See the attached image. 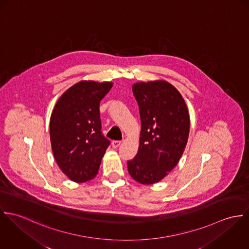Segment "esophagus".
I'll return each instance as SVG.
<instances>
[{"mask_svg": "<svg viewBox=\"0 0 249 249\" xmlns=\"http://www.w3.org/2000/svg\"><path fill=\"white\" fill-rule=\"evenodd\" d=\"M120 144H121V141H120V140H113V141L111 142V145H112L113 148H117Z\"/></svg>", "mask_w": 249, "mask_h": 249, "instance_id": "1", "label": "esophagus"}]
</instances>
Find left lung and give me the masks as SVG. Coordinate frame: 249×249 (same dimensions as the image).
I'll return each instance as SVG.
<instances>
[{"mask_svg": "<svg viewBox=\"0 0 249 249\" xmlns=\"http://www.w3.org/2000/svg\"><path fill=\"white\" fill-rule=\"evenodd\" d=\"M141 131L130 176L144 185L160 181L178 163L187 144L190 116L180 92L164 80L133 85Z\"/></svg>", "mask_w": 249, "mask_h": 249, "instance_id": "1", "label": "left lung"}]
</instances>
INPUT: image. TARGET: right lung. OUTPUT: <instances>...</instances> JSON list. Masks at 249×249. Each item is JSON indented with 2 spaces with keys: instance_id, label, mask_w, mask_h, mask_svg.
I'll use <instances>...</instances> for the list:
<instances>
[{
  "instance_id": "add662e5",
  "label": "right lung",
  "mask_w": 249,
  "mask_h": 249,
  "mask_svg": "<svg viewBox=\"0 0 249 249\" xmlns=\"http://www.w3.org/2000/svg\"><path fill=\"white\" fill-rule=\"evenodd\" d=\"M111 82L80 81L56 102L50 121L52 149L57 165L74 182L93 178L110 140L101 133L100 101Z\"/></svg>"
}]
</instances>
